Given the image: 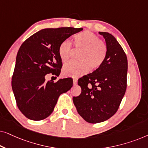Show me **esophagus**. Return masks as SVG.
<instances>
[{
	"instance_id": "34e87169",
	"label": "esophagus",
	"mask_w": 148,
	"mask_h": 148,
	"mask_svg": "<svg viewBox=\"0 0 148 148\" xmlns=\"http://www.w3.org/2000/svg\"><path fill=\"white\" fill-rule=\"evenodd\" d=\"M73 84H77V78H73Z\"/></svg>"
}]
</instances>
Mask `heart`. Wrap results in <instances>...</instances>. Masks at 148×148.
<instances>
[{
  "mask_svg": "<svg viewBox=\"0 0 148 148\" xmlns=\"http://www.w3.org/2000/svg\"><path fill=\"white\" fill-rule=\"evenodd\" d=\"M74 45L82 49L78 55L79 60L71 61L62 68L65 76L78 77L90 70H96L104 62L107 54V46L96 34L90 31H83L73 36ZM71 51V43L64 40L58 47V55L62 62L69 60Z\"/></svg>",
  "mask_w": 148,
  "mask_h": 148,
  "instance_id": "b5f03b06",
  "label": "heart"
}]
</instances>
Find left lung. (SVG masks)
<instances>
[{
    "mask_svg": "<svg viewBox=\"0 0 148 148\" xmlns=\"http://www.w3.org/2000/svg\"><path fill=\"white\" fill-rule=\"evenodd\" d=\"M99 34L106 42V57L101 66L78 80L82 93L73 98L79 114L90 123L103 122L112 116L127 88L126 54L112 34L102 32Z\"/></svg>",
    "mask_w": 148,
    "mask_h": 148,
    "instance_id": "obj_1",
    "label": "left lung"
}]
</instances>
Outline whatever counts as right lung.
I'll return each mask as SVG.
<instances>
[{
	"instance_id": "1",
	"label": "right lung",
	"mask_w": 148,
	"mask_h": 148,
	"mask_svg": "<svg viewBox=\"0 0 148 148\" xmlns=\"http://www.w3.org/2000/svg\"><path fill=\"white\" fill-rule=\"evenodd\" d=\"M82 30L83 28H46L33 34L20 46L11 85L18 108L27 119H46L54 110L60 95L71 88V79L46 82L45 75H59L62 63L58 47L62 42Z\"/></svg>"
}]
</instances>
